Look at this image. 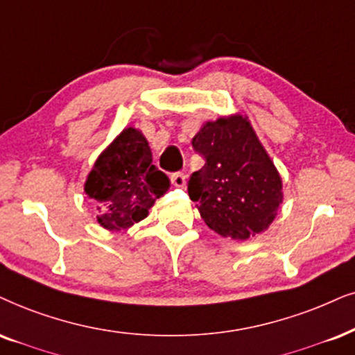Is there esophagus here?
I'll use <instances>...</instances> for the list:
<instances>
[{
	"label": "esophagus",
	"instance_id": "1",
	"mask_svg": "<svg viewBox=\"0 0 355 355\" xmlns=\"http://www.w3.org/2000/svg\"><path fill=\"white\" fill-rule=\"evenodd\" d=\"M170 178H172L173 187H177V188H183V187L187 185V177H185V173H182V172H175V173L170 175Z\"/></svg>",
	"mask_w": 355,
	"mask_h": 355
}]
</instances>
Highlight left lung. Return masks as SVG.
<instances>
[{"label":"left lung","instance_id":"left-lung-1","mask_svg":"<svg viewBox=\"0 0 355 355\" xmlns=\"http://www.w3.org/2000/svg\"><path fill=\"white\" fill-rule=\"evenodd\" d=\"M191 144L205 165L191 173L188 195L209 230L239 241L266 231L282 203V178L249 121L206 123Z\"/></svg>","mask_w":355,"mask_h":355}]
</instances>
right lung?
Wrapping results in <instances>:
<instances>
[{
  "label": "right lung",
  "instance_id": "obj_1",
  "mask_svg": "<svg viewBox=\"0 0 355 355\" xmlns=\"http://www.w3.org/2000/svg\"><path fill=\"white\" fill-rule=\"evenodd\" d=\"M168 188V177L152 164L150 147L134 128L124 129L98 157L85 183L87 195L98 205V223L110 231L144 219Z\"/></svg>",
  "mask_w": 355,
  "mask_h": 355
}]
</instances>
